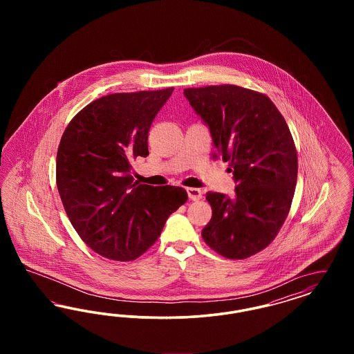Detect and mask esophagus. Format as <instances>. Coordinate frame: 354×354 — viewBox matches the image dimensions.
Masks as SVG:
<instances>
[{
	"label": "esophagus",
	"instance_id": "34e87169",
	"mask_svg": "<svg viewBox=\"0 0 354 354\" xmlns=\"http://www.w3.org/2000/svg\"><path fill=\"white\" fill-rule=\"evenodd\" d=\"M187 194H188V198L194 202H198L202 199V191L199 188H187Z\"/></svg>",
	"mask_w": 354,
	"mask_h": 354
}]
</instances>
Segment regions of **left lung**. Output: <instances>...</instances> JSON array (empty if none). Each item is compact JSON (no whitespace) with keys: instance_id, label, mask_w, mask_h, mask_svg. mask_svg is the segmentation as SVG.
<instances>
[{"instance_id":"8db88e82","label":"left lung","mask_w":354,"mask_h":354,"mask_svg":"<svg viewBox=\"0 0 354 354\" xmlns=\"http://www.w3.org/2000/svg\"><path fill=\"white\" fill-rule=\"evenodd\" d=\"M185 97L236 183L232 199L207 192L212 218L203 239L227 259L250 257L276 237L295 195L297 152L289 127L267 95L240 86L185 88Z\"/></svg>"}]
</instances>
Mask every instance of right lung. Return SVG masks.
<instances>
[{
    "label": "right lung",
    "mask_w": 354,
    "mask_h": 354,
    "mask_svg": "<svg viewBox=\"0 0 354 354\" xmlns=\"http://www.w3.org/2000/svg\"><path fill=\"white\" fill-rule=\"evenodd\" d=\"M174 87L117 93L87 104L68 123L57 152V187L73 227L103 257L146 252L187 202L182 187L133 183L130 162L149 155L152 120Z\"/></svg>",
    "instance_id": "add662e5"
}]
</instances>
